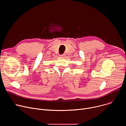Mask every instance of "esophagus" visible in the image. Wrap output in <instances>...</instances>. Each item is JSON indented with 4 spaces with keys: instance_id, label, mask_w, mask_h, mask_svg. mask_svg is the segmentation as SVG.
<instances>
[{
    "instance_id": "1",
    "label": "esophagus",
    "mask_w": 126,
    "mask_h": 126,
    "mask_svg": "<svg viewBox=\"0 0 126 126\" xmlns=\"http://www.w3.org/2000/svg\"><path fill=\"white\" fill-rule=\"evenodd\" d=\"M65 56H66L65 54H60V57H64Z\"/></svg>"
}]
</instances>
